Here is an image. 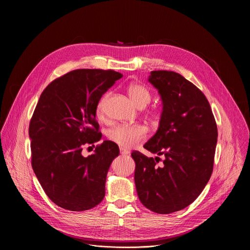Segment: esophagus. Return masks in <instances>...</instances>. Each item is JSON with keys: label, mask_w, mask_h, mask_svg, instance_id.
<instances>
[{"label": "esophagus", "mask_w": 250, "mask_h": 250, "mask_svg": "<svg viewBox=\"0 0 250 250\" xmlns=\"http://www.w3.org/2000/svg\"><path fill=\"white\" fill-rule=\"evenodd\" d=\"M128 153H129V152H128L127 150H125L124 148H121V154H122V155L125 156V155H128Z\"/></svg>", "instance_id": "34e87169"}]
</instances>
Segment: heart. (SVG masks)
Segmentation results:
<instances>
[{
  "instance_id": "1",
  "label": "heart",
  "mask_w": 250,
  "mask_h": 250,
  "mask_svg": "<svg viewBox=\"0 0 250 250\" xmlns=\"http://www.w3.org/2000/svg\"><path fill=\"white\" fill-rule=\"evenodd\" d=\"M128 95L139 107H145L151 101L149 89L140 83H130L127 87ZM110 93L106 92L98 100L96 104V115L102 118L109 99ZM148 129L143 125H118L108 132V139L124 149H132L143 140H145Z\"/></svg>"
}]
</instances>
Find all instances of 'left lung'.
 <instances>
[{
	"label": "left lung",
	"mask_w": 250,
	"mask_h": 250,
	"mask_svg": "<svg viewBox=\"0 0 250 250\" xmlns=\"http://www.w3.org/2000/svg\"><path fill=\"white\" fill-rule=\"evenodd\" d=\"M149 82L158 89L163 111L158 130L144 148L164 160L133 151L135 183L144 206L157 214H170L193 203L207 186L218 129L207 97L185 77L152 71Z\"/></svg>",
	"instance_id": "obj_1"
}]
</instances>
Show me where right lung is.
<instances>
[{
    "label": "right lung",
    "instance_id": "1",
    "mask_svg": "<svg viewBox=\"0 0 250 250\" xmlns=\"http://www.w3.org/2000/svg\"><path fill=\"white\" fill-rule=\"evenodd\" d=\"M122 77L113 70H74L50 82L39 97L29 124L31 165L46 195L64 209L86 211L104 198L120 149L104 141L88 157L82 150L101 139L96 104Z\"/></svg>",
    "mask_w": 250,
    "mask_h": 250
}]
</instances>
